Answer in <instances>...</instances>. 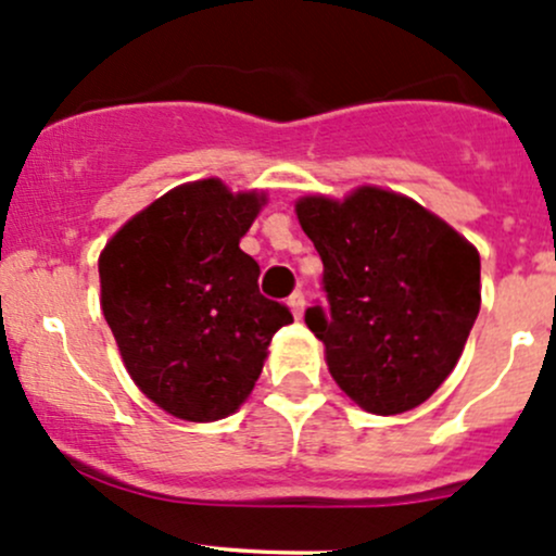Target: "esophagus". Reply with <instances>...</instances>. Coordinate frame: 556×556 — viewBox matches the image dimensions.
<instances>
[{
    "label": "esophagus",
    "mask_w": 556,
    "mask_h": 556,
    "mask_svg": "<svg viewBox=\"0 0 556 556\" xmlns=\"http://www.w3.org/2000/svg\"><path fill=\"white\" fill-rule=\"evenodd\" d=\"M288 306L295 317H303V308H306V295L303 293H293L288 298Z\"/></svg>",
    "instance_id": "34e87169"
}]
</instances>
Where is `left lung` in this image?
<instances>
[{"label":"left lung","instance_id":"obj_1","mask_svg":"<svg viewBox=\"0 0 556 556\" xmlns=\"http://www.w3.org/2000/svg\"><path fill=\"white\" fill-rule=\"evenodd\" d=\"M295 213L325 266L327 303L306 308V325L330 376L367 413L418 407L475 327L477 250L418 202L372 186L343 202L303 197Z\"/></svg>","mask_w":556,"mask_h":556}]
</instances>
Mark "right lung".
Wrapping results in <instances>:
<instances>
[{
    "label": "right lung",
    "instance_id": "1",
    "mask_svg": "<svg viewBox=\"0 0 556 556\" xmlns=\"http://www.w3.org/2000/svg\"><path fill=\"white\" fill-rule=\"evenodd\" d=\"M261 204L215 178L178 186L127 220L98 261L127 372L175 418L231 416L274 332L293 323L285 303L261 295V266L239 250Z\"/></svg>",
    "mask_w": 556,
    "mask_h": 556
}]
</instances>
